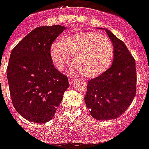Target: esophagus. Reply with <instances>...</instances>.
<instances>
[{"mask_svg": "<svg viewBox=\"0 0 149 149\" xmlns=\"http://www.w3.org/2000/svg\"><path fill=\"white\" fill-rule=\"evenodd\" d=\"M68 79H69V83H70V84H72V83H73L75 80V79L72 78V77H69Z\"/></svg>", "mask_w": 149, "mask_h": 149, "instance_id": "esophagus-1", "label": "esophagus"}]
</instances>
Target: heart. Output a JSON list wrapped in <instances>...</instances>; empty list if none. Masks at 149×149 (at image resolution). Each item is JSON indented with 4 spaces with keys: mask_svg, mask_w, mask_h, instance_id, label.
<instances>
[{
    "mask_svg": "<svg viewBox=\"0 0 149 149\" xmlns=\"http://www.w3.org/2000/svg\"><path fill=\"white\" fill-rule=\"evenodd\" d=\"M73 55L72 70L87 78H95L110 67L114 48L109 38L93 32L72 33L52 44L50 56L58 70H65Z\"/></svg>",
    "mask_w": 149,
    "mask_h": 149,
    "instance_id": "b5f03b06",
    "label": "heart"
}]
</instances>
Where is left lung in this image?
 Listing matches in <instances>:
<instances>
[{"mask_svg": "<svg viewBox=\"0 0 149 149\" xmlns=\"http://www.w3.org/2000/svg\"><path fill=\"white\" fill-rule=\"evenodd\" d=\"M114 47L112 66L88 81L85 102L97 120L114 119L124 113L136 93L135 61L123 41L106 30Z\"/></svg>", "mask_w": 149, "mask_h": 149, "instance_id": "8db88e82", "label": "left lung"}]
</instances>
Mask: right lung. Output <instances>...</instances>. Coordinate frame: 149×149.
Here are the masks:
<instances>
[{"instance_id": "right-lung-1", "label": "right lung", "mask_w": 149, "mask_h": 149, "mask_svg": "<svg viewBox=\"0 0 149 149\" xmlns=\"http://www.w3.org/2000/svg\"><path fill=\"white\" fill-rule=\"evenodd\" d=\"M65 29L60 25L37 27L10 56L7 75L12 103L26 120L52 119L69 87L68 78L55 68L50 56L52 44Z\"/></svg>"}]
</instances>
